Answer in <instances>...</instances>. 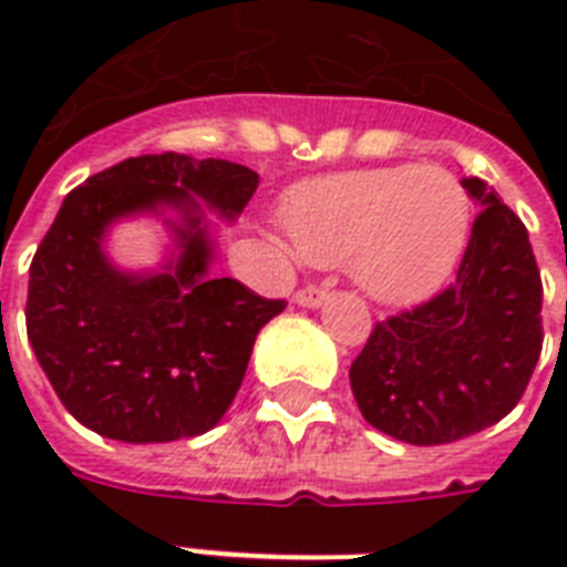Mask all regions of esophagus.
Masks as SVG:
<instances>
[{
	"label": "esophagus",
	"mask_w": 567,
	"mask_h": 567,
	"mask_svg": "<svg viewBox=\"0 0 567 567\" xmlns=\"http://www.w3.org/2000/svg\"><path fill=\"white\" fill-rule=\"evenodd\" d=\"M329 300V291H323V288H302V291H297V297H293V302L297 306H302V309H320V306H327Z\"/></svg>",
	"instance_id": "34e87169"
}]
</instances>
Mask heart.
<instances>
[{"instance_id":"1","label":"heart","mask_w":567,"mask_h":567,"mask_svg":"<svg viewBox=\"0 0 567 567\" xmlns=\"http://www.w3.org/2000/svg\"><path fill=\"white\" fill-rule=\"evenodd\" d=\"M285 229L306 261H347L379 306H414L447 282L471 235V196L439 164H400L302 182L285 196Z\"/></svg>"}]
</instances>
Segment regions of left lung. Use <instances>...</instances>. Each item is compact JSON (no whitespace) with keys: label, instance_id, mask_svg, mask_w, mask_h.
<instances>
[{"label":"left lung","instance_id":"obj_1","mask_svg":"<svg viewBox=\"0 0 567 567\" xmlns=\"http://www.w3.org/2000/svg\"><path fill=\"white\" fill-rule=\"evenodd\" d=\"M456 282L377 323L350 368L359 412L409 444H450L503 421L542 353V276L527 226L483 179Z\"/></svg>","mask_w":567,"mask_h":567}]
</instances>
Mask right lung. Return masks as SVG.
<instances>
[{
	"label": "right lung",
	"instance_id": "add662e5",
	"mask_svg": "<svg viewBox=\"0 0 567 567\" xmlns=\"http://www.w3.org/2000/svg\"><path fill=\"white\" fill-rule=\"evenodd\" d=\"M256 188L244 164L164 153L126 158L66 194L31 261L25 329L75 421L126 444L194 439L220 423L256 336L285 309L212 276L208 214L235 223ZM137 216L172 235L158 268L110 258V229Z\"/></svg>",
	"mask_w": 567,
	"mask_h": 567
}]
</instances>
